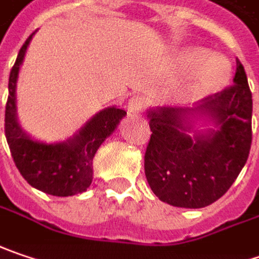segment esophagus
I'll use <instances>...</instances> for the list:
<instances>
[{"instance_id": "34e87169", "label": "esophagus", "mask_w": 259, "mask_h": 259, "mask_svg": "<svg viewBox=\"0 0 259 259\" xmlns=\"http://www.w3.org/2000/svg\"><path fill=\"white\" fill-rule=\"evenodd\" d=\"M144 106H146V102H144V99H143V97H140V96L131 97V99H130V102H128V105H126L128 115H130V116H138V115L143 112Z\"/></svg>"}]
</instances>
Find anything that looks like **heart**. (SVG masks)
<instances>
[{"label":"heart","mask_w":259,"mask_h":259,"mask_svg":"<svg viewBox=\"0 0 259 259\" xmlns=\"http://www.w3.org/2000/svg\"><path fill=\"white\" fill-rule=\"evenodd\" d=\"M202 48H185L176 55V64L182 70H189L199 65L194 72V90L211 92L227 81L230 75V62L220 55H211Z\"/></svg>","instance_id":"b5f03b06"}]
</instances>
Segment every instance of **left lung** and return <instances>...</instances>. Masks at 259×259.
<instances>
[{
  "label": "left lung",
  "instance_id": "8db88e82",
  "mask_svg": "<svg viewBox=\"0 0 259 259\" xmlns=\"http://www.w3.org/2000/svg\"><path fill=\"white\" fill-rule=\"evenodd\" d=\"M147 116L144 170L156 197L182 208H202L223 197L252 141V95L239 59L233 84L223 92L195 108H154Z\"/></svg>",
  "mask_w": 259,
  "mask_h": 259
}]
</instances>
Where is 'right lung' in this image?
I'll return each instance as SVG.
<instances>
[{
    "label": "right lung",
    "instance_id": "add662e5",
    "mask_svg": "<svg viewBox=\"0 0 259 259\" xmlns=\"http://www.w3.org/2000/svg\"><path fill=\"white\" fill-rule=\"evenodd\" d=\"M34 33L21 46L10 72L6 106L7 143L20 174L33 188L55 197H71L90 187L97 149L113 134L126 112L116 106L102 109L74 136L59 143H45L29 136L17 118V80Z\"/></svg>",
    "mask_w": 259,
    "mask_h": 259
}]
</instances>
